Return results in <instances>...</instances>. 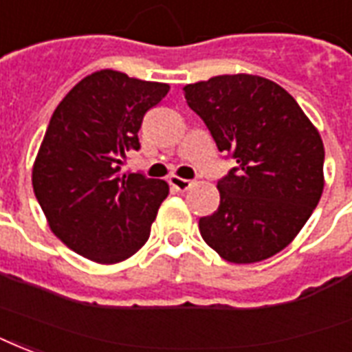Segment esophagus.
I'll return each mask as SVG.
<instances>
[{
	"instance_id": "34e87169",
	"label": "esophagus",
	"mask_w": 352,
	"mask_h": 352,
	"mask_svg": "<svg viewBox=\"0 0 352 352\" xmlns=\"http://www.w3.org/2000/svg\"><path fill=\"white\" fill-rule=\"evenodd\" d=\"M168 184H170L176 191H187V189L192 186L191 179L179 178V176H170V178H168Z\"/></svg>"
}]
</instances>
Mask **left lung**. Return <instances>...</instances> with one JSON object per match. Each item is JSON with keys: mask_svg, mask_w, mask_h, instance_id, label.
Masks as SVG:
<instances>
[{"mask_svg": "<svg viewBox=\"0 0 352 352\" xmlns=\"http://www.w3.org/2000/svg\"><path fill=\"white\" fill-rule=\"evenodd\" d=\"M184 92L219 152L236 161L217 182L221 204L198 221L200 236L232 263L271 258L293 241L321 198V137L271 79L217 76Z\"/></svg>", "mask_w": 352, "mask_h": 352, "instance_id": "left-lung-1", "label": "left lung"}]
</instances>
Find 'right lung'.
Returning a JSON list of instances; mask_svg holds the SVG:
<instances>
[{"instance_id":"right-lung-1","label":"right lung","mask_w":352,"mask_h":352,"mask_svg":"<svg viewBox=\"0 0 352 352\" xmlns=\"http://www.w3.org/2000/svg\"><path fill=\"white\" fill-rule=\"evenodd\" d=\"M168 85L100 70L81 79L52 115L33 166V189L60 241L98 263L133 256L150 237L163 179L124 173L139 129Z\"/></svg>"}]
</instances>
